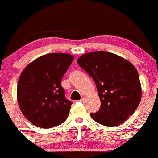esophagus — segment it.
Listing matches in <instances>:
<instances>
[{
  "label": "esophagus",
  "instance_id": "esophagus-1",
  "mask_svg": "<svg viewBox=\"0 0 158 158\" xmlns=\"http://www.w3.org/2000/svg\"><path fill=\"white\" fill-rule=\"evenodd\" d=\"M81 102H85V101H86V98L85 97H82V99H81Z\"/></svg>",
  "mask_w": 158,
  "mask_h": 158
}]
</instances>
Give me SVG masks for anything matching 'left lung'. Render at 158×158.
Listing matches in <instances>:
<instances>
[{"label": "left lung", "instance_id": "8db88e82", "mask_svg": "<svg viewBox=\"0 0 158 158\" xmlns=\"http://www.w3.org/2000/svg\"><path fill=\"white\" fill-rule=\"evenodd\" d=\"M77 62L96 82L101 101L99 110L90 113L91 117L106 127L126 121L141 99V85L135 66L121 56L104 51L85 53Z\"/></svg>", "mask_w": 158, "mask_h": 158}]
</instances>
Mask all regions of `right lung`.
Masks as SVG:
<instances>
[{"instance_id": "1", "label": "right lung", "mask_w": 158, "mask_h": 158, "mask_svg": "<svg viewBox=\"0 0 158 158\" xmlns=\"http://www.w3.org/2000/svg\"><path fill=\"white\" fill-rule=\"evenodd\" d=\"M73 59L67 53H49L37 58L21 73L17 99L24 116L35 126L48 129L68 117L73 102L65 98L61 81Z\"/></svg>"}]
</instances>
